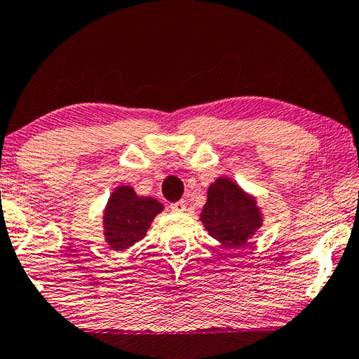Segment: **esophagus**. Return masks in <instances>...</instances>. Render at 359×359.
<instances>
[{
    "mask_svg": "<svg viewBox=\"0 0 359 359\" xmlns=\"http://www.w3.org/2000/svg\"><path fill=\"white\" fill-rule=\"evenodd\" d=\"M185 209H187V204L184 201H175L170 204V210H172V212H184Z\"/></svg>",
    "mask_w": 359,
    "mask_h": 359,
    "instance_id": "34e87169",
    "label": "esophagus"
}]
</instances>
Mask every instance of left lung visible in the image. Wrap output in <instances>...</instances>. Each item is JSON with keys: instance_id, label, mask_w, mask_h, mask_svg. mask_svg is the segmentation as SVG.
I'll list each match as a JSON object with an SVG mask.
<instances>
[{"instance_id": "1", "label": "left lung", "mask_w": 359, "mask_h": 359, "mask_svg": "<svg viewBox=\"0 0 359 359\" xmlns=\"http://www.w3.org/2000/svg\"><path fill=\"white\" fill-rule=\"evenodd\" d=\"M262 214L255 198L235 182L219 177L208 189V201L201 222L209 235L230 249L243 248L262 226Z\"/></svg>"}]
</instances>
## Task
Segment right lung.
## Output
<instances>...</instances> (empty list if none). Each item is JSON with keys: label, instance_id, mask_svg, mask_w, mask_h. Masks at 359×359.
I'll return each instance as SVG.
<instances>
[{"label": "right lung", "instance_id": "add662e5", "mask_svg": "<svg viewBox=\"0 0 359 359\" xmlns=\"http://www.w3.org/2000/svg\"><path fill=\"white\" fill-rule=\"evenodd\" d=\"M161 210L163 204L155 198L139 196L129 185L118 187L104 210V235L108 246L124 251L140 241Z\"/></svg>", "mask_w": 359, "mask_h": 359}]
</instances>
